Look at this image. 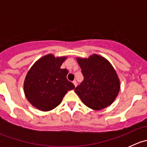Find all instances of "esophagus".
<instances>
[{
	"label": "esophagus",
	"mask_w": 147,
	"mask_h": 147,
	"mask_svg": "<svg viewBox=\"0 0 147 147\" xmlns=\"http://www.w3.org/2000/svg\"><path fill=\"white\" fill-rule=\"evenodd\" d=\"M73 84H74V85H75V87H77V85H78V83H77V82L76 81H73Z\"/></svg>",
	"instance_id": "34e87169"
}]
</instances>
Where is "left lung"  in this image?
I'll return each instance as SVG.
<instances>
[{
	"instance_id": "8db88e82",
	"label": "left lung",
	"mask_w": 147,
	"mask_h": 147,
	"mask_svg": "<svg viewBox=\"0 0 147 147\" xmlns=\"http://www.w3.org/2000/svg\"><path fill=\"white\" fill-rule=\"evenodd\" d=\"M76 59L84 76V81L75 90L81 101L94 110L110 106L120 90L119 78L112 64L97 54Z\"/></svg>"
}]
</instances>
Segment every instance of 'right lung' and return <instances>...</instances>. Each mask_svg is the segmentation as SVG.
Wrapping results in <instances>:
<instances>
[{"label": "right lung", "mask_w": 147, "mask_h": 147, "mask_svg": "<svg viewBox=\"0 0 147 147\" xmlns=\"http://www.w3.org/2000/svg\"><path fill=\"white\" fill-rule=\"evenodd\" d=\"M67 56L48 54L38 59L28 70L23 90L28 102L38 109L48 112L61 103L75 85L67 80L68 70L61 69Z\"/></svg>", "instance_id": "right-lung-1"}]
</instances>
